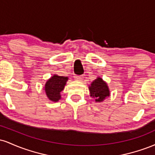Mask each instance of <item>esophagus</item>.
<instances>
[{
	"mask_svg": "<svg viewBox=\"0 0 155 155\" xmlns=\"http://www.w3.org/2000/svg\"><path fill=\"white\" fill-rule=\"evenodd\" d=\"M83 78H84V76H81H81H74V79H75L76 81H82Z\"/></svg>",
	"mask_w": 155,
	"mask_h": 155,
	"instance_id": "1",
	"label": "esophagus"
}]
</instances>
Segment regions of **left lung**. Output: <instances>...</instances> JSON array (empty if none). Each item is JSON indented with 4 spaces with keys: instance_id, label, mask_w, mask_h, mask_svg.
Returning a JSON list of instances; mask_svg holds the SVG:
<instances>
[{
    "instance_id": "8db88e82",
    "label": "left lung",
    "mask_w": 155,
    "mask_h": 155,
    "mask_svg": "<svg viewBox=\"0 0 155 155\" xmlns=\"http://www.w3.org/2000/svg\"><path fill=\"white\" fill-rule=\"evenodd\" d=\"M90 96L95 98V102H102L110 95L108 87L101 77H97L89 87Z\"/></svg>"
}]
</instances>
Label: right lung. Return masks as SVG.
Segmentation results:
<instances>
[{
  "mask_svg": "<svg viewBox=\"0 0 155 155\" xmlns=\"http://www.w3.org/2000/svg\"><path fill=\"white\" fill-rule=\"evenodd\" d=\"M68 79L67 76H60L54 74L45 84L44 90L49 100L53 102H58L61 99L60 92L63 90Z\"/></svg>",
  "mask_w": 155,
  "mask_h": 155,
  "instance_id": "add662e5",
  "label": "right lung"
}]
</instances>
